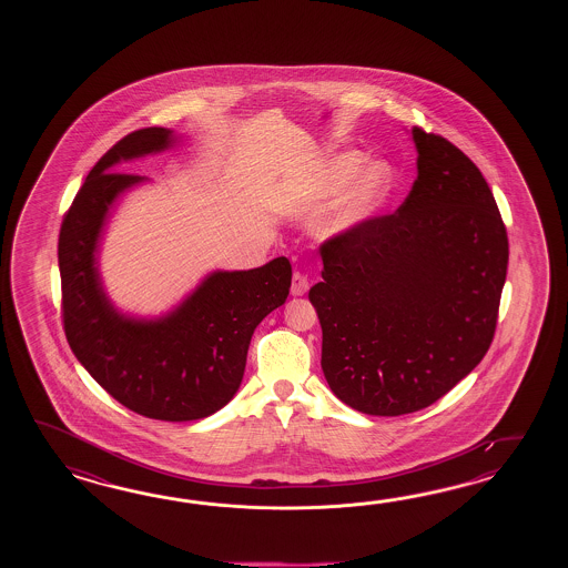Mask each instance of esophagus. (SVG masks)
Listing matches in <instances>:
<instances>
[{"label":"esophagus","instance_id":"1","mask_svg":"<svg viewBox=\"0 0 568 568\" xmlns=\"http://www.w3.org/2000/svg\"><path fill=\"white\" fill-rule=\"evenodd\" d=\"M311 286V282H308V276L306 274H302V272H294V276H292V288L290 292L294 294V296H302L306 290Z\"/></svg>","mask_w":568,"mask_h":568}]
</instances>
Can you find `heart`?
Returning a JSON list of instances; mask_svg holds the SVG:
<instances>
[{
  "label": "heart",
  "mask_w": 568,
  "mask_h": 568,
  "mask_svg": "<svg viewBox=\"0 0 568 568\" xmlns=\"http://www.w3.org/2000/svg\"><path fill=\"white\" fill-rule=\"evenodd\" d=\"M363 158L355 152L338 154L328 160L318 174L314 176L313 199L318 203L333 201L343 193L351 182L347 193L341 201L337 215L333 219V230H349L362 221L372 217L386 201L392 174L384 164H372L362 169Z\"/></svg>",
  "instance_id": "heart-1"
}]
</instances>
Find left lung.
Segmentation results:
<instances>
[{
  "mask_svg": "<svg viewBox=\"0 0 568 568\" xmlns=\"http://www.w3.org/2000/svg\"><path fill=\"white\" fill-rule=\"evenodd\" d=\"M418 176L396 213L321 243L313 302L323 374L372 416L428 408L494 341L509 243L481 170L438 133L412 130Z\"/></svg>",
  "mask_w": 568,
  "mask_h": 568,
  "instance_id": "obj_1",
  "label": "left lung"
}]
</instances>
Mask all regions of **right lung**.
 <instances>
[{
    "mask_svg": "<svg viewBox=\"0 0 568 568\" xmlns=\"http://www.w3.org/2000/svg\"><path fill=\"white\" fill-rule=\"evenodd\" d=\"M169 144L170 130H135L89 172L59 233L61 314L77 359L111 398L145 418L186 423L235 396L255 326L288 298L292 266L276 257L247 272H217L158 323L115 313L99 286L93 252L115 196L144 179L113 169Z\"/></svg>",
    "mask_w": 568,
    "mask_h": 568,
    "instance_id": "add662e5",
    "label": "right lung"
}]
</instances>
